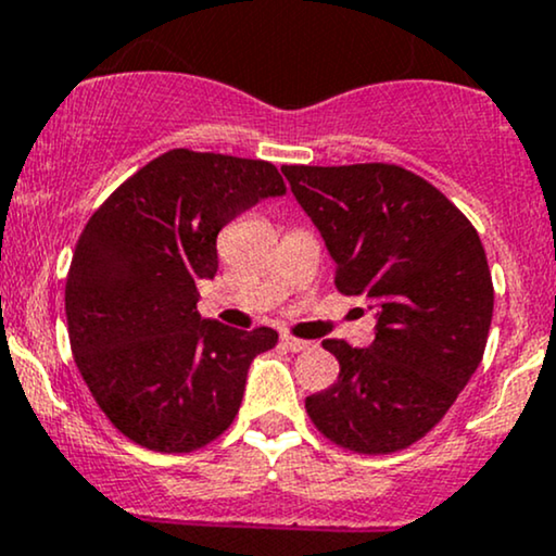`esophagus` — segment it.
<instances>
[{
  "mask_svg": "<svg viewBox=\"0 0 556 556\" xmlns=\"http://www.w3.org/2000/svg\"><path fill=\"white\" fill-rule=\"evenodd\" d=\"M282 344H285L287 350H290V352H305V350H313V342H305V339L292 337V333H282Z\"/></svg>",
  "mask_w": 556,
  "mask_h": 556,
  "instance_id": "34e87169",
  "label": "esophagus"
}]
</instances>
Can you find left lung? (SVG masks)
Returning <instances> with one entry per match:
<instances>
[{
    "label": "left lung",
    "instance_id": "1",
    "mask_svg": "<svg viewBox=\"0 0 556 556\" xmlns=\"http://www.w3.org/2000/svg\"><path fill=\"white\" fill-rule=\"evenodd\" d=\"M282 173L337 264L339 292L376 311L367 350L324 342L339 359V380L305 399L307 417L346 451L409 447L445 417L484 354L494 290L479 232L399 165Z\"/></svg>",
    "mask_w": 556,
    "mask_h": 556
}]
</instances>
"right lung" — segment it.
I'll list each match as a JSON object with an SVG mask.
<instances>
[{
  "instance_id": "1",
  "label": "right lung",
  "mask_w": 556,
  "mask_h": 556,
  "mask_svg": "<svg viewBox=\"0 0 556 556\" xmlns=\"http://www.w3.org/2000/svg\"><path fill=\"white\" fill-rule=\"evenodd\" d=\"M266 160L170 150L87 219L66 274V326L79 376L118 432L191 453L232 425L253 357L277 331H240L197 311L217 274V236L261 199L282 197Z\"/></svg>"
}]
</instances>
